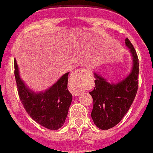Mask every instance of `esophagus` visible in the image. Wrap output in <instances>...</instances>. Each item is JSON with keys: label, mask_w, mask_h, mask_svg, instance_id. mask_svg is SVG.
Listing matches in <instances>:
<instances>
[{"label": "esophagus", "mask_w": 153, "mask_h": 153, "mask_svg": "<svg viewBox=\"0 0 153 153\" xmlns=\"http://www.w3.org/2000/svg\"><path fill=\"white\" fill-rule=\"evenodd\" d=\"M88 72L89 70L87 68H79L73 74L71 78V90L74 96L80 95L84 91V78Z\"/></svg>", "instance_id": "obj_1"}]
</instances>
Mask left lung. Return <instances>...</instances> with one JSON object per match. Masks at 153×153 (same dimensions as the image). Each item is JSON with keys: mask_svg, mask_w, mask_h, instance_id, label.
Returning <instances> with one entry per match:
<instances>
[{"mask_svg": "<svg viewBox=\"0 0 153 153\" xmlns=\"http://www.w3.org/2000/svg\"><path fill=\"white\" fill-rule=\"evenodd\" d=\"M126 47L132 57V68L125 78L114 83L94 72L95 88L90 94L94 100L91 118L100 130H108L123 119L133 104L138 89L139 59L130 41L126 38Z\"/></svg>", "mask_w": 153, "mask_h": 153, "instance_id": "8db88e82", "label": "left lung"}]
</instances>
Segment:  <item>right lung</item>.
<instances>
[{
	"instance_id": "right-lung-1",
	"label": "right lung",
	"mask_w": 153,
	"mask_h": 153,
	"mask_svg": "<svg viewBox=\"0 0 153 153\" xmlns=\"http://www.w3.org/2000/svg\"><path fill=\"white\" fill-rule=\"evenodd\" d=\"M14 74L19 96L23 107L32 119L49 130H59L64 124L72 95L68 90V73L42 91H34L21 78L14 59Z\"/></svg>"
}]
</instances>
